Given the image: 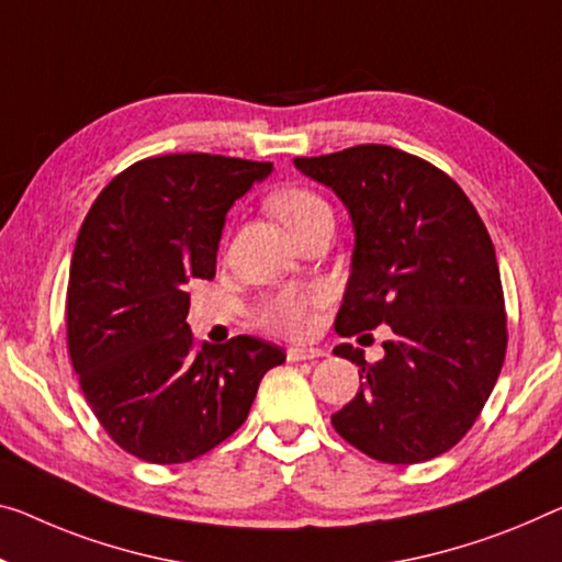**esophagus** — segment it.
Wrapping results in <instances>:
<instances>
[{
    "instance_id": "esophagus-1",
    "label": "esophagus",
    "mask_w": 562,
    "mask_h": 562,
    "mask_svg": "<svg viewBox=\"0 0 562 562\" xmlns=\"http://www.w3.org/2000/svg\"><path fill=\"white\" fill-rule=\"evenodd\" d=\"M318 357H324V349H316V347H289L286 349L289 361H311Z\"/></svg>"
}]
</instances>
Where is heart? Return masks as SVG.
<instances>
[{
	"mask_svg": "<svg viewBox=\"0 0 562 562\" xmlns=\"http://www.w3.org/2000/svg\"><path fill=\"white\" fill-rule=\"evenodd\" d=\"M269 209L286 226L291 238H296L301 231H306L311 223L324 218V215H331L329 205L306 188H283V191L273 193ZM322 301L324 296L318 291L273 293L258 306V324L281 336H304L314 324V308Z\"/></svg>",
	"mask_w": 562,
	"mask_h": 562,
	"instance_id": "1",
	"label": "heart"
}]
</instances>
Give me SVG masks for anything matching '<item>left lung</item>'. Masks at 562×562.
Returning <instances> with one entry per match:
<instances>
[{"label":"left lung","instance_id":"1","mask_svg":"<svg viewBox=\"0 0 562 562\" xmlns=\"http://www.w3.org/2000/svg\"><path fill=\"white\" fill-rule=\"evenodd\" d=\"M293 166L331 188L351 218L336 331L379 324L394 331L376 364L351 344L334 349L361 369L334 429L379 462L447 452L474 425L505 361V299L485 223L450 176L390 145H353Z\"/></svg>","mask_w":562,"mask_h":562}]
</instances>
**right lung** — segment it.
I'll use <instances>...</instances> for the list:
<instances>
[{
  "instance_id": "1",
  "label": "right lung",
  "mask_w": 562,
  "mask_h": 562,
  "mask_svg": "<svg viewBox=\"0 0 562 562\" xmlns=\"http://www.w3.org/2000/svg\"><path fill=\"white\" fill-rule=\"evenodd\" d=\"M271 162L180 153L120 172L77 236L67 347L85 400L125 452L191 462L244 425L286 353L256 336L195 349L188 283L213 279L231 205Z\"/></svg>"
}]
</instances>
